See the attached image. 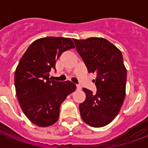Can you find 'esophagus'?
Wrapping results in <instances>:
<instances>
[{"mask_svg":"<svg viewBox=\"0 0 148 148\" xmlns=\"http://www.w3.org/2000/svg\"><path fill=\"white\" fill-rule=\"evenodd\" d=\"M76 86H77V90H81V89H82V86H81L80 85H78V84H77V85H76Z\"/></svg>","mask_w":148,"mask_h":148,"instance_id":"34e87169","label":"esophagus"}]
</instances>
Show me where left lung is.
I'll use <instances>...</instances> for the list:
<instances>
[{"label": "left lung", "mask_w": 148, "mask_h": 148, "mask_svg": "<svg viewBox=\"0 0 148 148\" xmlns=\"http://www.w3.org/2000/svg\"><path fill=\"white\" fill-rule=\"evenodd\" d=\"M73 40L89 73L97 74L96 93L83 88L86 98L79 105L81 116L90 126L104 127L116 116L125 97L127 71L122 53L103 38Z\"/></svg>", "instance_id": "obj_1"}]
</instances>
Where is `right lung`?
Wrapping results in <instances>:
<instances>
[{"instance_id":"add662e5","label":"right lung","mask_w":148,"mask_h":148,"mask_svg":"<svg viewBox=\"0 0 148 148\" xmlns=\"http://www.w3.org/2000/svg\"><path fill=\"white\" fill-rule=\"evenodd\" d=\"M70 38L45 37L34 41L20 60L15 71L18 101L25 116L39 127L58 121L60 106L76 90L71 81L57 82L50 77L56 61L66 51L74 48Z\"/></svg>"}]
</instances>
